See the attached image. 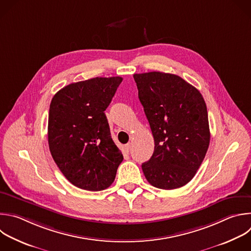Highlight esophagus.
<instances>
[{
    "mask_svg": "<svg viewBox=\"0 0 251 251\" xmlns=\"http://www.w3.org/2000/svg\"><path fill=\"white\" fill-rule=\"evenodd\" d=\"M131 148H132V145H131L130 143L124 146V150H125V151H127V152H129V151H131Z\"/></svg>",
    "mask_w": 251,
    "mask_h": 251,
    "instance_id": "esophagus-1",
    "label": "esophagus"
}]
</instances>
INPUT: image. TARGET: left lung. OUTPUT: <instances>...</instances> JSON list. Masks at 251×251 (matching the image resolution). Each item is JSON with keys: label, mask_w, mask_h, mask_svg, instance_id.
<instances>
[{"label": "left lung", "mask_w": 251, "mask_h": 251, "mask_svg": "<svg viewBox=\"0 0 251 251\" xmlns=\"http://www.w3.org/2000/svg\"><path fill=\"white\" fill-rule=\"evenodd\" d=\"M134 79L154 140L151 157L142 164L145 177L156 188L182 187L194 177L209 148L205 100L174 74H134Z\"/></svg>", "instance_id": "obj_1"}]
</instances>
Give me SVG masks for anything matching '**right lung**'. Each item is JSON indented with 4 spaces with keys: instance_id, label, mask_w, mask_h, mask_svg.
Returning a JSON list of instances; mask_svg holds the SVG:
<instances>
[{
    "instance_id": "right-lung-1",
    "label": "right lung",
    "mask_w": 251,
    "mask_h": 251,
    "mask_svg": "<svg viewBox=\"0 0 251 251\" xmlns=\"http://www.w3.org/2000/svg\"><path fill=\"white\" fill-rule=\"evenodd\" d=\"M122 79L97 76L73 82L51 100L50 152L64 176L80 189L100 191L109 187L123 160L104 113Z\"/></svg>"
}]
</instances>
